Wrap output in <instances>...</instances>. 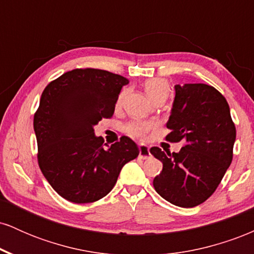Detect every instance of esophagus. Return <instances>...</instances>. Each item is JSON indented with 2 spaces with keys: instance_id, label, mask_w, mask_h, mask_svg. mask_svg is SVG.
Masks as SVG:
<instances>
[{
  "instance_id": "obj_1",
  "label": "esophagus",
  "mask_w": 254,
  "mask_h": 254,
  "mask_svg": "<svg viewBox=\"0 0 254 254\" xmlns=\"http://www.w3.org/2000/svg\"><path fill=\"white\" fill-rule=\"evenodd\" d=\"M138 149H139V157H141V159H143V160H145V159H149V157L151 156V154H150V150H149V147H148V145H145V144H139L138 145Z\"/></svg>"
}]
</instances>
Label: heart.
<instances>
[{
	"label": "heart",
	"instance_id": "heart-1",
	"mask_svg": "<svg viewBox=\"0 0 254 254\" xmlns=\"http://www.w3.org/2000/svg\"><path fill=\"white\" fill-rule=\"evenodd\" d=\"M144 90L147 93V95L151 100H155L157 98H167L168 92H170V84L165 78L161 77H153L149 78L144 82ZM124 93H122L119 95L117 100V106H121L123 103ZM155 127V123L154 122H147V121H137V122H131L125 127V131L131 137H135V138L143 139L147 136V133L149 132L151 129Z\"/></svg>",
	"mask_w": 254,
	"mask_h": 254
}]
</instances>
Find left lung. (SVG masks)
<instances>
[{
  "label": "left lung",
  "instance_id": "obj_1",
  "mask_svg": "<svg viewBox=\"0 0 254 254\" xmlns=\"http://www.w3.org/2000/svg\"><path fill=\"white\" fill-rule=\"evenodd\" d=\"M166 136L170 142H184L179 153L150 148L162 162L154 178L157 193L182 208H193L214 193L232 164L237 130L226 98L204 83L176 84Z\"/></svg>",
  "mask_w": 254,
  "mask_h": 254
}]
</instances>
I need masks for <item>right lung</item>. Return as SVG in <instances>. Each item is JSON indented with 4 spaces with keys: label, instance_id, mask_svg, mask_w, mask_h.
<instances>
[{
    "label": "right lung",
    "instance_id": "right-lung-1",
    "mask_svg": "<svg viewBox=\"0 0 254 254\" xmlns=\"http://www.w3.org/2000/svg\"><path fill=\"white\" fill-rule=\"evenodd\" d=\"M129 80L100 69L64 72L44 89L33 119L38 164L55 191L69 202L101 199L117 183L123 166L139 154L127 136L107 145L94 127L115 113Z\"/></svg>",
    "mask_w": 254,
    "mask_h": 254
}]
</instances>
